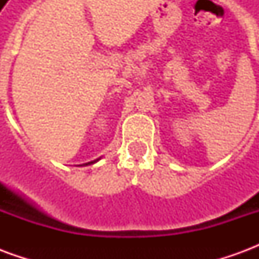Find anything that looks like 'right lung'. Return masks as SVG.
I'll return each mask as SVG.
<instances>
[{
	"label": "right lung",
	"instance_id": "obj_1",
	"mask_svg": "<svg viewBox=\"0 0 259 259\" xmlns=\"http://www.w3.org/2000/svg\"><path fill=\"white\" fill-rule=\"evenodd\" d=\"M98 159H100V158H98ZM98 159H96V161H91V162H87V163H84V165H91V163L97 162V161H98Z\"/></svg>",
	"mask_w": 259,
	"mask_h": 259
}]
</instances>
